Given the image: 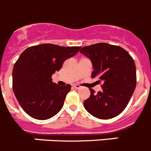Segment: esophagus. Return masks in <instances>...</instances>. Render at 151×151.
<instances>
[{"label":"esophagus","mask_w":151,"mask_h":151,"mask_svg":"<svg viewBox=\"0 0 151 151\" xmlns=\"http://www.w3.org/2000/svg\"><path fill=\"white\" fill-rule=\"evenodd\" d=\"M73 87H74L75 88H76V89H79V88H81V86H79V85H74Z\"/></svg>","instance_id":"obj_1"}]
</instances>
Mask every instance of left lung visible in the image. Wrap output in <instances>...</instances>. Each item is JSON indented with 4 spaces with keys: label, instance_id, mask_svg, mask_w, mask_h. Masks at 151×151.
Wrapping results in <instances>:
<instances>
[{
    "label": "left lung",
    "instance_id": "left-lung-1",
    "mask_svg": "<svg viewBox=\"0 0 151 151\" xmlns=\"http://www.w3.org/2000/svg\"><path fill=\"white\" fill-rule=\"evenodd\" d=\"M79 52L91 62V78L103 81L102 91L91 95L84 101L89 114L99 119H110L124 110L137 84L136 66L133 58L121 46L105 42L84 46Z\"/></svg>",
    "mask_w": 151,
    "mask_h": 151
}]
</instances>
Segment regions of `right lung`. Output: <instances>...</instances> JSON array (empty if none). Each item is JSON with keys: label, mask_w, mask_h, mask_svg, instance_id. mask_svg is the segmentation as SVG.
Returning a JSON list of instances; mask_svg holds the SVG:
<instances>
[{"label": "right lung", "mask_w": 151, "mask_h": 151, "mask_svg": "<svg viewBox=\"0 0 151 151\" xmlns=\"http://www.w3.org/2000/svg\"><path fill=\"white\" fill-rule=\"evenodd\" d=\"M80 49L45 43L30 46L20 54L13 69V91L27 114L46 120L61 110L71 86H58L51 77Z\"/></svg>", "instance_id": "obj_1"}]
</instances>
